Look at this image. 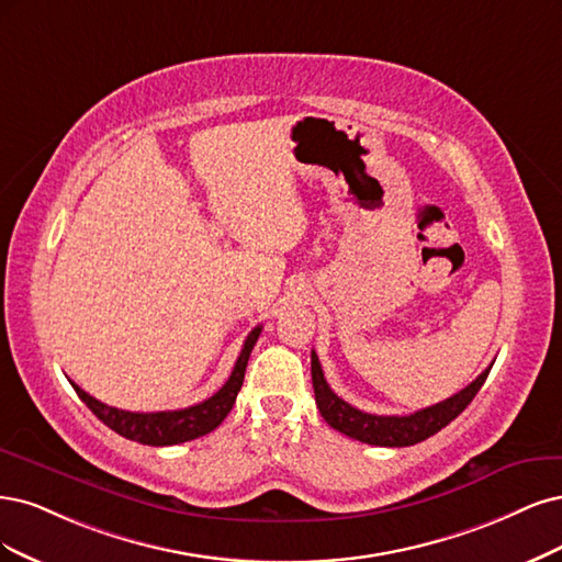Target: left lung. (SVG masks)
<instances>
[{
	"label": "left lung",
	"instance_id": "1",
	"mask_svg": "<svg viewBox=\"0 0 562 562\" xmlns=\"http://www.w3.org/2000/svg\"><path fill=\"white\" fill-rule=\"evenodd\" d=\"M493 364L487 367L474 383H469L458 394H452L450 400L427 406L423 411H415L411 415H373L364 413L348 402H342L340 396L329 387L327 378L322 373L319 359L313 350L311 355V373H313V387H315V402L322 413V418L327 420L334 429L346 434L350 439H357L361 443L371 446H385V448H402L420 443L434 434L441 431L448 423H452L458 415L472 404L476 392L485 383L487 373H491Z\"/></svg>",
	"mask_w": 562,
	"mask_h": 562
}]
</instances>
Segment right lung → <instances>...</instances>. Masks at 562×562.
Segmentation results:
<instances>
[{
    "instance_id": "add662e5",
    "label": "right lung",
    "mask_w": 562,
    "mask_h": 562,
    "mask_svg": "<svg viewBox=\"0 0 562 562\" xmlns=\"http://www.w3.org/2000/svg\"><path fill=\"white\" fill-rule=\"evenodd\" d=\"M261 334V327L251 329V334L247 336L245 346L240 350L238 361L228 375V380L224 383V387L212 394L210 400L189 406V408H179V411H158V413H133V411H121L114 406H106L102 402H98L95 396H90L88 392H83L79 385L71 383V387L77 390L79 400L93 411L98 418L114 429L121 437L144 443V446H175V443H184L198 437H205L212 429L220 427L224 423L226 415L231 413L235 396H238L243 380H245V369L247 361L251 355V348Z\"/></svg>"
}]
</instances>
